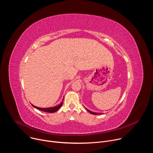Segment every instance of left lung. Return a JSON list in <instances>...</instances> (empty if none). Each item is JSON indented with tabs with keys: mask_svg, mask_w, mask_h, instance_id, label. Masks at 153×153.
Listing matches in <instances>:
<instances>
[{
	"mask_svg": "<svg viewBox=\"0 0 153 153\" xmlns=\"http://www.w3.org/2000/svg\"><path fill=\"white\" fill-rule=\"evenodd\" d=\"M86 110L88 111V112H90L91 114H94V115H97V114H100V113H94V112H91V111H90V110H88V109H86Z\"/></svg>",
	"mask_w": 153,
	"mask_h": 153,
	"instance_id": "8db88e82",
	"label": "left lung"
}]
</instances>
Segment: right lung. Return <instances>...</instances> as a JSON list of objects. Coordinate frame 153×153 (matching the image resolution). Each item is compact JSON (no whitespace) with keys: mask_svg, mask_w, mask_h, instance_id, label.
<instances>
[{"mask_svg":"<svg viewBox=\"0 0 153 153\" xmlns=\"http://www.w3.org/2000/svg\"><path fill=\"white\" fill-rule=\"evenodd\" d=\"M63 104V101L60 103V104L56 106H54V107H50V108H39V107H37L33 105V106L38 109L39 110H40V111H44V112H47V113H55L56 111H57L61 107V106Z\"/></svg>","mask_w":153,"mask_h":153,"instance_id":"obj_1","label":"right lung"}]
</instances>
